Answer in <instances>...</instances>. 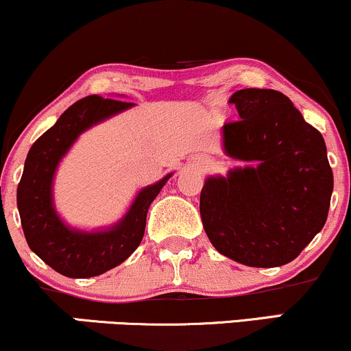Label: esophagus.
<instances>
[{"label":"esophagus","instance_id":"obj_1","mask_svg":"<svg viewBox=\"0 0 351 351\" xmlns=\"http://www.w3.org/2000/svg\"><path fill=\"white\" fill-rule=\"evenodd\" d=\"M198 162H200V161H198ZM200 164H203V162H200Z\"/></svg>","mask_w":351,"mask_h":351}]
</instances>
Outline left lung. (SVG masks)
Here are the masks:
<instances>
[{"instance_id":"left-lung-1","label":"left lung","mask_w":351,"mask_h":351,"mask_svg":"<svg viewBox=\"0 0 351 351\" xmlns=\"http://www.w3.org/2000/svg\"><path fill=\"white\" fill-rule=\"evenodd\" d=\"M229 102L239 120L223 125V149L242 166L206 177L203 228L231 261L285 265L326 224L334 190L326 141L278 90L241 89Z\"/></svg>"}]
</instances>
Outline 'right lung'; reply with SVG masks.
Returning <instances> with one entry per match:
<instances>
[{
    "label": "right lung",
    "mask_w": 351,
    "mask_h": 351,
    "mask_svg": "<svg viewBox=\"0 0 351 351\" xmlns=\"http://www.w3.org/2000/svg\"><path fill=\"white\" fill-rule=\"evenodd\" d=\"M136 104L88 96L73 104L29 149L17 185V210L30 250L68 278L106 274L135 252L146 228L149 205L174 172L136 193L119 221L109 228L84 231L64 223L53 200L56 169L77 138Z\"/></svg>",
    "instance_id": "right-lung-1"
}]
</instances>
